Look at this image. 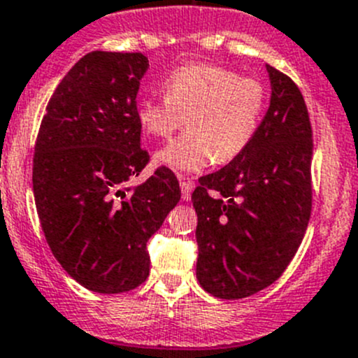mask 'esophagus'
I'll return each instance as SVG.
<instances>
[{"instance_id":"1","label":"esophagus","mask_w":358,"mask_h":358,"mask_svg":"<svg viewBox=\"0 0 358 358\" xmlns=\"http://www.w3.org/2000/svg\"><path fill=\"white\" fill-rule=\"evenodd\" d=\"M180 189H182V198L185 201H189L190 194H192V189H194V182L187 176H180Z\"/></svg>"}]
</instances>
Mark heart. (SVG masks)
I'll return each instance as SVG.
<instances>
[{"instance_id":"heart-1","label":"heart","mask_w":358,"mask_h":358,"mask_svg":"<svg viewBox=\"0 0 358 358\" xmlns=\"http://www.w3.org/2000/svg\"><path fill=\"white\" fill-rule=\"evenodd\" d=\"M160 96L138 102V122L152 138H180L157 152L175 171H199L213 159L229 162L255 139L266 108V90L255 78L208 63H190L169 73Z\"/></svg>"}]
</instances>
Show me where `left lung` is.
Here are the masks:
<instances>
[{"mask_svg":"<svg viewBox=\"0 0 358 358\" xmlns=\"http://www.w3.org/2000/svg\"><path fill=\"white\" fill-rule=\"evenodd\" d=\"M272 99L255 139L228 166L199 178V285L238 300L275 282L296 255L313 210V127L302 92L266 65Z\"/></svg>","mask_w":358,"mask_h":358,"instance_id":"left-lung-1","label":"left lung"}]
</instances>
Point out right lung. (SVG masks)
I'll use <instances>...</instances> for the list:
<instances>
[{
    "instance_id": "add662e5",
    "label": "right lung",
    "mask_w": 358,
    "mask_h": 358,
    "mask_svg": "<svg viewBox=\"0 0 358 358\" xmlns=\"http://www.w3.org/2000/svg\"><path fill=\"white\" fill-rule=\"evenodd\" d=\"M141 52L93 51L69 70L49 100L33 155V194L52 256L96 293H125L150 273L148 240L180 201L166 166L145 183L150 153L136 115Z\"/></svg>"
}]
</instances>
